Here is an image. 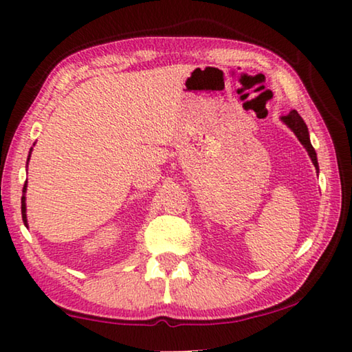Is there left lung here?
I'll return each instance as SVG.
<instances>
[{"instance_id": "8db88e82", "label": "left lung", "mask_w": 352, "mask_h": 352, "mask_svg": "<svg viewBox=\"0 0 352 352\" xmlns=\"http://www.w3.org/2000/svg\"><path fill=\"white\" fill-rule=\"evenodd\" d=\"M281 121L287 126L292 132L295 133V136L298 138V141L301 142L302 147L306 148L309 157H311L312 163L315 166V169L318 172V160H317V153H315V148L311 144V138H309V130L306 122L302 121V118L298 115L296 110H292L287 116H281Z\"/></svg>"}]
</instances>
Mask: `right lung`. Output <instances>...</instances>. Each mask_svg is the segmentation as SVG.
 Here are the masks:
<instances>
[{
	"label": "right lung",
	"mask_w": 352,
	"mask_h": 352,
	"mask_svg": "<svg viewBox=\"0 0 352 352\" xmlns=\"http://www.w3.org/2000/svg\"><path fill=\"white\" fill-rule=\"evenodd\" d=\"M32 152V148H31ZM31 152H29V157H28V163H29V158H31ZM26 189H28V180L25 183V188H23V197H21V216H23V222L28 226V216H26Z\"/></svg>",
	"instance_id": "add662e5"
}]
</instances>
